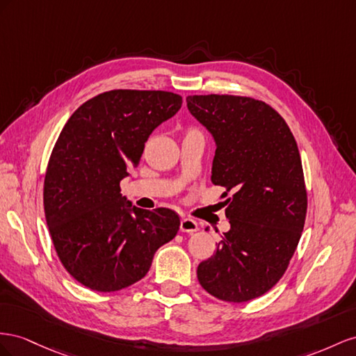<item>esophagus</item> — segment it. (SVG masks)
I'll return each instance as SVG.
<instances>
[{
	"label": "esophagus",
	"instance_id": "34e87169",
	"mask_svg": "<svg viewBox=\"0 0 356 356\" xmlns=\"http://www.w3.org/2000/svg\"><path fill=\"white\" fill-rule=\"evenodd\" d=\"M198 223L194 219H189V218H184L180 220V231L181 232H195L198 231Z\"/></svg>",
	"mask_w": 356,
	"mask_h": 356
}]
</instances>
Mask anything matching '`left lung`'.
Segmentation results:
<instances>
[{"label": "left lung", "mask_w": 356, "mask_h": 356, "mask_svg": "<svg viewBox=\"0 0 356 356\" xmlns=\"http://www.w3.org/2000/svg\"><path fill=\"white\" fill-rule=\"evenodd\" d=\"M186 103L215 138L211 184L227 189L222 197L232 192L225 201L231 228L197 277L210 296L245 302L276 285L298 246L307 192L297 141L264 101L211 94Z\"/></svg>", "instance_id": "8db88e82"}]
</instances>
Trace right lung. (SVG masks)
<instances>
[{"label": "right lung", "mask_w": 356, "mask_h": 356, "mask_svg": "<svg viewBox=\"0 0 356 356\" xmlns=\"http://www.w3.org/2000/svg\"><path fill=\"white\" fill-rule=\"evenodd\" d=\"M181 97L115 89L88 99L60 131L43 189L44 215L65 270L83 286L115 292L143 279L155 252L176 237V211L143 210L120 194L145 143L175 116Z\"/></svg>", "instance_id": "obj_1"}]
</instances>
